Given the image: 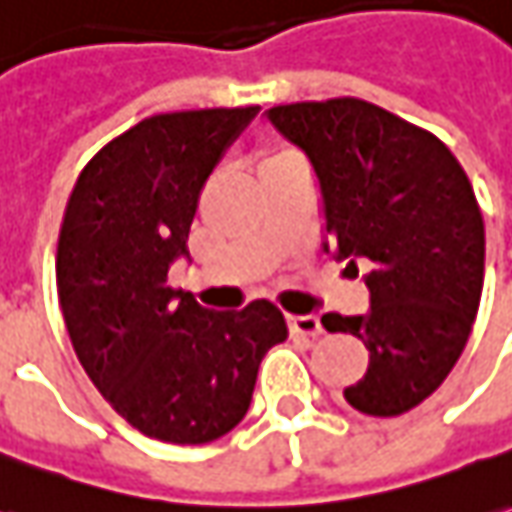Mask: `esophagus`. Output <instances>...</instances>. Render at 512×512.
Segmentation results:
<instances>
[{
    "label": "esophagus",
    "instance_id": "1",
    "mask_svg": "<svg viewBox=\"0 0 512 512\" xmlns=\"http://www.w3.org/2000/svg\"><path fill=\"white\" fill-rule=\"evenodd\" d=\"M288 328L294 336H322V322L316 314H300V316H288Z\"/></svg>",
    "mask_w": 512,
    "mask_h": 512
}]
</instances>
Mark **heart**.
<instances>
[{
  "label": "heart",
  "mask_w": 512,
  "mask_h": 512,
  "mask_svg": "<svg viewBox=\"0 0 512 512\" xmlns=\"http://www.w3.org/2000/svg\"><path fill=\"white\" fill-rule=\"evenodd\" d=\"M285 156H291V151H271V154H266L263 159H260V168H266V165H271V162H280V159H285Z\"/></svg>",
  "instance_id": "obj_1"
}]
</instances>
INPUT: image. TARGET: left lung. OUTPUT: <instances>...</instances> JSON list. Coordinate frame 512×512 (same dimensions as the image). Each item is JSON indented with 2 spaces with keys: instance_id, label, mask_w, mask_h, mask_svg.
<instances>
[{
  "instance_id": "left-lung-1",
  "label": "left lung",
  "mask_w": 512,
  "mask_h": 512,
  "mask_svg": "<svg viewBox=\"0 0 512 512\" xmlns=\"http://www.w3.org/2000/svg\"><path fill=\"white\" fill-rule=\"evenodd\" d=\"M266 120L314 168L322 249L356 277L358 263L370 269L367 314L322 316L370 350L344 398L364 415H403L446 381L474 328L485 277L474 187L440 139L356 97L274 106Z\"/></svg>"
}]
</instances>
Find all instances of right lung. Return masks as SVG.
<instances>
[{
  "label": "right lung",
  "instance_id": "right-lung-1",
  "mask_svg": "<svg viewBox=\"0 0 512 512\" xmlns=\"http://www.w3.org/2000/svg\"><path fill=\"white\" fill-rule=\"evenodd\" d=\"M257 111L148 117L92 156L66 204L55 277L72 347L100 395L162 443L235 429L260 361L288 336L271 302L210 311L168 285L201 187Z\"/></svg>",
  "mask_w": 512,
  "mask_h": 512
}]
</instances>
